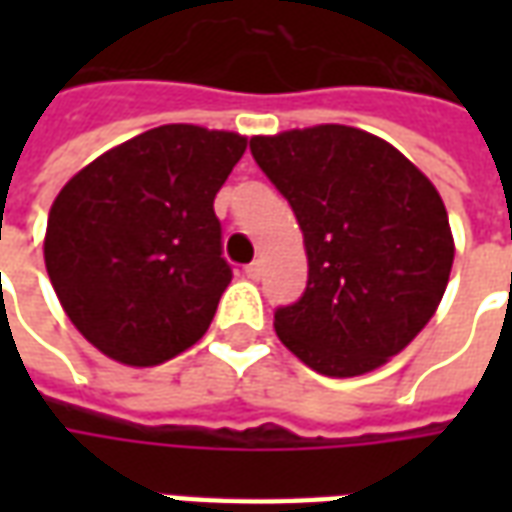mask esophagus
Returning a JSON list of instances; mask_svg holds the SVG:
<instances>
[{
    "label": "esophagus",
    "instance_id": "obj_1",
    "mask_svg": "<svg viewBox=\"0 0 512 512\" xmlns=\"http://www.w3.org/2000/svg\"><path fill=\"white\" fill-rule=\"evenodd\" d=\"M246 277H249V279H260V277H263V263H260V260H255V263H249V266H246Z\"/></svg>",
    "mask_w": 512,
    "mask_h": 512
}]
</instances>
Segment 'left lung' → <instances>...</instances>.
I'll return each mask as SVG.
<instances>
[{
  "label": "left lung",
  "mask_w": 512,
  "mask_h": 512,
  "mask_svg": "<svg viewBox=\"0 0 512 512\" xmlns=\"http://www.w3.org/2000/svg\"><path fill=\"white\" fill-rule=\"evenodd\" d=\"M249 150L299 219L307 288L274 312L279 340L315 373L362 376L433 318L450 279V219L400 150L351 126L252 136Z\"/></svg>",
  "instance_id": "1"
}]
</instances>
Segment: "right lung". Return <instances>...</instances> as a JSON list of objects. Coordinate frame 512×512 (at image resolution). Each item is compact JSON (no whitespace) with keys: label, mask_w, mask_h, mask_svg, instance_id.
<instances>
[{"label":"right lung","mask_w":512,"mask_h":512,"mask_svg":"<svg viewBox=\"0 0 512 512\" xmlns=\"http://www.w3.org/2000/svg\"><path fill=\"white\" fill-rule=\"evenodd\" d=\"M246 136L172 123L106 150L51 205L43 257L84 340L153 367L208 332L233 268L213 197Z\"/></svg>","instance_id":"right-lung-1"}]
</instances>
